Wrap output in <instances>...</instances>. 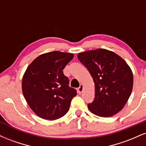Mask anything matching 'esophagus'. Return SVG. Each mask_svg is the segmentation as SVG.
<instances>
[{
	"label": "esophagus",
	"instance_id": "obj_1",
	"mask_svg": "<svg viewBox=\"0 0 146 146\" xmlns=\"http://www.w3.org/2000/svg\"><path fill=\"white\" fill-rule=\"evenodd\" d=\"M83 85L82 84H80V87H79V88H78V92L80 93H81L83 91Z\"/></svg>",
	"mask_w": 146,
	"mask_h": 146
}]
</instances>
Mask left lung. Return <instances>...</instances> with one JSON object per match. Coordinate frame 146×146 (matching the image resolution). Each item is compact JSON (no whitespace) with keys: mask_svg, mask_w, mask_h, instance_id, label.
<instances>
[{"mask_svg":"<svg viewBox=\"0 0 146 146\" xmlns=\"http://www.w3.org/2000/svg\"><path fill=\"white\" fill-rule=\"evenodd\" d=\"M78 58L94 81L95 99L88 104L90 111L102 117L119 113L132 93L133 75L130 66L121 57L104 48L82 52Z\"/></svg>","mask_w":146,"mask_h":146,"instance_id":"8db88e82","label":"left lung"}]
</instances>
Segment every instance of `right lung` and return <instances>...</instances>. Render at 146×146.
<instances>
[{
    "instance_id": "right-lung-1",
    "label": "right lung",
    "mask_w": 146,
    "mask_h": 146,
    "mask_svg": "<svg viewBox=\"0 0 146 146\" xmlns=\"http://www.w3.org/2000/svg\"><path fill=\"white\" fill-rule=\"evenodd\" d=\"M73 56V53L48 52L36 58L27 68L22 89L29 107L38 117L55 120L69 110L77 91L68 86L63 69Z\"/></svg>"
}]
</instances>
